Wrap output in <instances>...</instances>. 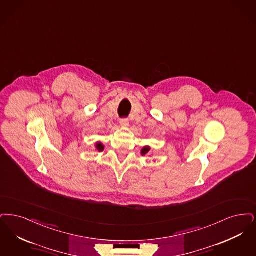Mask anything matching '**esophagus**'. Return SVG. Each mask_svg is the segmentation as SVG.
I'll return each mask as SVG.
<instances>
[{
    "mask_svg": "<svg viewBox=\"0 0 256 256\" xmlns=\"http://www.w3.org/2000/svg\"><path fill=\"white\" fill-rule=\"evenodd\" d=\"M120 125L122 126V127H128L129 126V122H128V120L127 118H122V120H120Z\"/></svg>",
    "mask_w": 256,
    "mask_h": 256,
    "instance_id": "obj_1",
    "label": "esophagus"
}]
</instances>
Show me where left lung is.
Here are the masks:
<instances>
[{"instance_id": "1", "label": "left lung", "mask_w": 256, "mask_h": 256, "mask_svg": "<svg viewBox=\"0 0 256 256\" xmlns=\"http://www.w3.org/2000/svg\"><path fill=\"white\" fill-rule=\"evenodd\" d=\"M150 150H151V147H150V146H148V145H146V146H144V147L142 149L140 154H142V156H146V155L150 152Z\"/></svg>"}]
</instances>
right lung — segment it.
<instances>
[{"mask_svg":"<svg viewBox=\"0 0 256 256\" xmlns=\"http://www.w3.org/2000/svg\"><path fill=\"white\" fill-rule=\"evenodd\" d=\"M94 147H96V151H98V152H102L104 150V145L100 142H96L94 144Z\"/></svg>","mask_w":256,"mask_h":256,"instance_id":"1","label":"right lung"}]
</instances>
